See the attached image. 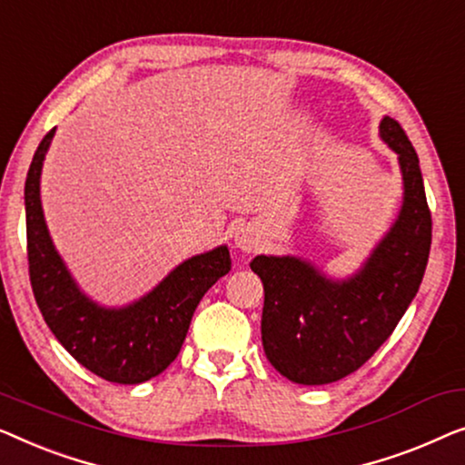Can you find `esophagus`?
Segmentation results:
<instances>
[{"mask_svg": "<svg viewBox=\"0 0 465 465\" xmlns=\"http://www.w3.org/2000/svg\"><path fill=\"white\" fill-rule=\"evenodd\" d=\"M233 242H235V246L242 248L244 252H257L261 246V238L252 225L238 227L233 233Z\"/></svg>", "mask_w": 465, "mask_h": 465, "instance_id": "obj_1", "label": "esophagus"}]
</instances>
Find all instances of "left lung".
<instances>
[{
    "label": "left lung",
    "instance_id": "obj_1",
    "mask_svg": "<svg viewBox=\"0 0 465 465\" xmlns=\"http://www.w3.org/2000/svg\"><path fill=\"white\" fill-rule=\"evenodd\" d=\"M381 139L398 153L404 202L396 223L354 278L331 282L295 257H254L263 282L261 339L267 361L295 383L348 377L381 348L420 291L431 244V214L413 145L383 117Z\"/></svg>",
    "mask_w": 465,
    "mask_h": 465
}]
</instances>
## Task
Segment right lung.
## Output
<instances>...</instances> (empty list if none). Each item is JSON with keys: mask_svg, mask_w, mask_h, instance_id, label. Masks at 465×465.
<instances>
[{"mask_svg": "<svg viewBox=\"0 0 465 465\" xmlns=\"http://www.w3.org/2000/svg\"><path fill=\"white\" fill-rule=\"evenodd\" d=\"M52 128L25 181L27 259L39 312L64 350L104 381L134 385L160 375L179 356L204 292L232 270L227 246L181 263L160 286L122 310H104L77 289L52 244L39 202V174Z\"/></svg>", "mask_w": 465, "mask_h": 465, "instance_id": "right-lung-1", "label": "right lung"}]
</instances>
